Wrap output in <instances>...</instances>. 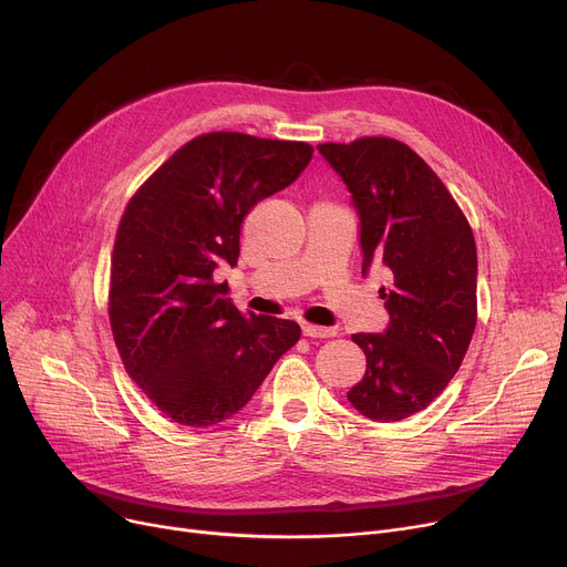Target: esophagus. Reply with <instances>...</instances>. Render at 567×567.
Here are the masks:
<instances>
[{
	"mask_svg": "<svg viewBox=\"0 0 567 567\" xmlns=\"http://www.w3.org/2000/svg\"><path fill=\"white\" fill-rule=\"evenodd\" d=\"M303 336H308V338H333L336 331L333 329H326V326L303 323Z\"/></svg>",
	"mask_w": 567,
	"mask_h": 567,
	"instance_id": "obj_1",
	"label": "esophagus"
}]
</instances>
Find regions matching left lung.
I'll list each match as a JSON object with an SVG mask.
<instances>
[{"label": "left lung", "instance_id": "8db88e82", "mask_svg": "<svg viewBox=\"0 0 567 567\" xmlns=\"http://www.w3.org/2000/svg\"><path fill=\"white\" fill-rule=\"evenodd\" d=\"M351 193L361 220L363 276H391L381 299L383 333H355L365 377L347 393L370 421L395 423L423 411L460 370L475 331L478 255L462 208L432 167L391 137L319 144Z\"/></svg>", "mask_w": 567, "mask_h": 567}]
</instances>
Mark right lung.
<instances>
[{"label":"right lung","instance_id":"1","mask_svg":"<svg viewBox=\"0 0 567 567\" xmlns=\"http://www.w3.org/2000/svg\"><path fill=\"white\" fill-rule=\"evenodd\" d=\"M306 142L206 133L161 165L116 229L110 326L131 379L167 419L212 427L241 411L301 326L241 315L216 268L238 259L244 218L293 184Z\"/></svg>","mask_w":567,"mask_h":567}]
</instances>
